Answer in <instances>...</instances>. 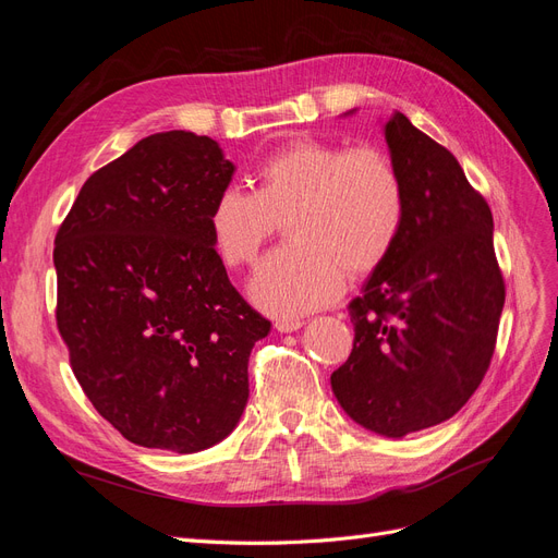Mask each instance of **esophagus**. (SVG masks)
<instances>
[{"mask_svg":"<svg viewBox=\"0 0 558 558\" xmlns=\"http://www.w3.org/2000/svg\"><path fill=\"white\" fill-rule=\"evenodd\" d=\"M302 326H305V320H300V318H277V320H275V328H277L279 332H295V330H300Z\"/></svg>","mask_w":558,"mask_h":558,"instance_id":"34e87169","label":"esophagus"}]
</instances>
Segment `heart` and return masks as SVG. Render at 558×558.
<instances>
[{
	"label": "heart",
	"mask_w": 558,
	"mask_h": 558,
	"mask_svg": "<svg viewBox=\"0 0 558 558\" xmlns=\"http://www.w3.org/2000/svg\"><path fill=\"white\" fill-rule=\"evenodd\" d=\"M408 214L393 160L373 146L295 140L269 154L253 191L223 189L207 228L228 267H251L283 221L286 244L251 279L256 305L300 316L340 295L344 275L365 277L391 256Z\"/></svg>",
	"instance_id": "b5f03b06"
}]
</instances>
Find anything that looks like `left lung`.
I'll return each mask as SVG.
<instances>
[{"mask_svg":"<svg viewBox=\"0 0 558 558\" xmlns=\"http://www.w3.org/2000/svg\"><path fill=\"white\" fill-rule=\"evenodd\" d=\"M404 183L400 240L349 302L353 349L330 384L363 428L402 437L442 424L492 363L505 281L494 216L459 160L404 113L384 125Z\"/></svg>","mask_w":558,"mask_h":558,"instance_id":"1","label":"left lung"}]
</instances>
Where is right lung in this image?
Returning <instances> with one entry per match:
<instances>
[{
	"label": "right lung",
	"instance_id": "right-lung-1",
	"mask_svg": "<svg viewBox=\"0 0 558 558\" xmlns=\"http://www.w3.org/2000/svg\"><path fill=\"white\" fill-rule=\"evenodd\" d=\"M234 165L158 132L97 170L56 234L58 330L93 408L125 440L193 453L232 433L269 320L234 291L207 214Z\"/></svg>",
	"mask_w": 558,
	"mask_h": 558
}]
</instances>
